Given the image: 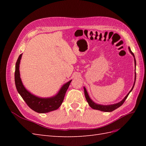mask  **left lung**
<instances>
[{
    "label": "left lung",
    "instance_id": "8db88e82",
    "mask_svg": "<svg viewBox=\"0 0 146 146\" xmlns=\"http://www.w3.org/2000/svg\"><path fill=\"white\" fill-rule=\"evenodd\" d=\"M129 52L131 53V54L133 55V56L134 57L135 64V67H136V60H135V55L133 54V53L131 52L130 47H129ZM135 81H136V72H135V82H134L133 86V87H132L131 90L130 91V92H129V93H128L126 95V96L125 97V98H123L121 102H118V103L114 104H111V105H100V104H96V103L94 102L93 100H92L91 99L89 95H88V92H87V91L86 90V88L85 87H83V88H84V92H85V96L86 99V100L88 102V104H89V105L90 106V107L92 109L97 110H100V111H104V112H111V111H114V110H116V109L118 108L119 107H121V106L123 104V102H124L125 100L127 98L128 96L129 95L130 92L132 91V90L133 89V87L135 86Z\"/></svg>",
    "mask_w": 146,
    "mask_h": 146
}]
</instances>
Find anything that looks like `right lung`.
I'll return each mask as SVG.
<instances>
[{
    "instance_id": "add662e5",
    "label": "right lung",
    "mask_w": 146,
    "mask_h": 146,
    "mask_svg": "<svg viewBox=\"0 0 146 146\" xmlns=\"http://www.w3.org/2000/svg\"><path fill=\"white\" fill-rule=\"evenodd\" d=\"M23 54H21L17 60L15 66V81L17 92L24 99L25 103L33 111L39 113H46L58 109L62 104L66 91L72 80L66 83L61 86L56 95L50 98H39L31 93L24 87L19 72V64Z\"/></svg>"
}]
</instances>
